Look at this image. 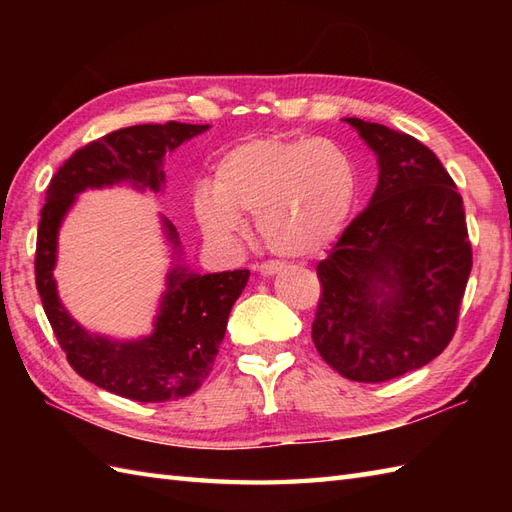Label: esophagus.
I'll list each match as a JSON object with an SVG mask.
<instances>
[{
	"instance_id": "esophagus-1",
	"label": "esophagus",
	"mask_w": 512,
	"mask_h": 512,
	"mask_svg": "<svg viewBox=\"0 0 512 512\" xmlns=\"http://www.w3.org/2000/svg\"><path fill=\"white\" fill-rule=\"evenodd\" d=\"M255 270H259V273L270 277V275H277L284 270V264L281 262H262V264H255Z\"/></svg>"
}]
</instances>
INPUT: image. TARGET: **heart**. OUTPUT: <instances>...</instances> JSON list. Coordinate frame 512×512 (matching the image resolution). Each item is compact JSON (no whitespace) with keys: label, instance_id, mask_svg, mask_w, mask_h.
<instances>
[{"label":"heart","instance_id":"1","mask_svg":"<svg viewBox=\"0 0 512 512\" xmlns=\"http://www.w3.org/2000/svg\"><path fill=\"white\" fill-rule=\"evenodd\" d=\"M211 189L193 195V213L206 239L233 244L244 217L255 215L270 250L310 257L328 248L358 198V171L339 143L310 136H259L217 158Z\"/></svg>","mask_w":512,"mask_h":512}]
</instances>
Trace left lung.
Wrapping results in <instances>:
<instances>
[{
	"mask_svg": "<svg viewBox=\"0 0 512 512\" xmlns=\"http://www.w3.org/2000/svg\"><path fill=\"white\" fill-rule=\"evenodd\" d=\"M378 156V187L317 264L312 343L356 383L431 363L458 328L473 250L462 195L429 147L347 118Z\"/></svg>",
	"mask_w": 512,
	"mask_h": 512,
	"instance_id": "1",
	"label": "left lung"
}]
</instances>
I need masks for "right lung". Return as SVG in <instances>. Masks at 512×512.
Returning <instances> with one entry per match:
<instances>
[{"instance_id": "right-lung-1", "label": "right lung", "mask_w": 512, "mask_h": 512, "mask_svg": "<svg viewBox=\"0 0 512 512\" xmlns=\"http://www.w3.org/2000/svg\"><path fill=\"white\" fill-rule=\"evenodd\" d=\"M209 125L165 123L134 125L107 134L76 149L54 173L46 204L41 209L35 253V281L65 358L72 369L96 387L136 402H167L191 396L209 376L233 303L242 295L248 270L198 275L173 268L167 277L156 330L143 341L118 343L85 332L74 323L54 286L52 268L57 259V233L74 195L129 180L134 187L160 191L165 171L162 156L184 140L206 132ZM173 246L178 233L165 220Z\"/></svg>"}]
</instances>
